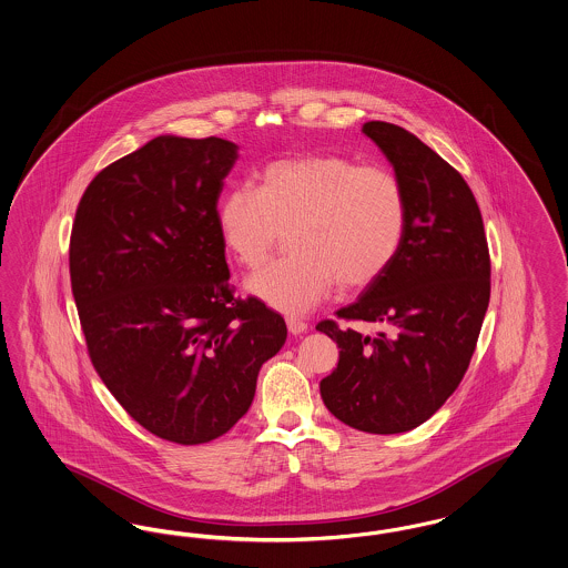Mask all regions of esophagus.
Masks as SVG:
<instances>
[{
    "label": "esophagus",
    "instance_id": "1",
    "mask_svg": "<svg viewBox=\"0 0 568 568\" xmlns=\"http://www.w3.org/2000/svg\"><path fill=\"white\" fill-rule=\"evenodd\" d=\"M285 323H287V329H290V334H306L308 332V323H304L302 318L297 317H287L285 318Z\"/></svg>",
    "mask_w": 568,
    "mask_h": 568
}]
</instances>
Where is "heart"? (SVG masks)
<instances>
[{
    "label": "heart",
    "instance_id": "obj_1",
    "mask_svg": "<svg viewBox=\"0 0 568 568\" xmlns=\"http://www.w3.org/2000/svg\"><path fill=\"white\" fill-rule=\"evenodd\" d=\"M217 230L245 268H257L290 234L292 255L253 274L247 290L283 313H304L341 285L359 292L388 271L402 250L408 203L381 164L344 154H294L266 162L255 190L222 194Z\"/></svg>",
    "mask_w": 568,
    "mask_h": 568
}]
</instances>
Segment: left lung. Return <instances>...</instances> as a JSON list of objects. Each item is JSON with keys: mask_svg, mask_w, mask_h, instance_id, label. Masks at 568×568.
<instances>
[{"mask_svg": "<svg viewBox=\"0 0 568 568\" xmlns=\"http://www.w3.org/2000/svg\"><path fill=\"white\" fill-rule=\"evenodd\" d=\"M362 131L404 185L408 224L388 271L338 311L383 329L364 336L318 323L341 348L318 388L344 425L390 435L429 420L463 381L490 300V255L476 196L456 169L402 126L372 120Z\"/></svg>", "mask_w": 568, "mask_h": 568, "instance_id": "1", "label": "left lung"}]
</instances>
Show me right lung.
Instances as JSON below:
<instances>
[{
    "mask_svg": "<svg viewBox=\"0 0 568 568\" xmlns=\"http://www.w3.org/2000/svg\"><path fill=\"white\" fill-rule=\"evenodd\" d=\"M239 145L160 135L87 187L69 274L92 365L120 406L194 446L247 414L287 338L278 313L234 297L215 209Z\"/></svg>",
    "mask_w": 568,
    "mask_h": 568,
    "instance_id": "right-lung-1",
    "label": "right lung"
}]
</instances>
